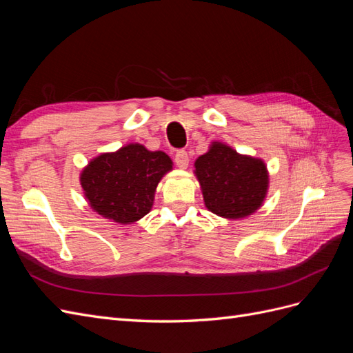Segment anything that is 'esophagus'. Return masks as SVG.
<instances>
[{"label": "esophagus", "mask_w": 353, "mask_h": 353, "mask_svg": "<svg viewBox=\"0 0 353 353\" xmlns=\"http://www.w3.org/2000/svg\"><path fill=\"white\" fill-rule=\"evenodd\" d=\"M188 162H190V159H188V154H187L185 150L176 152V154H175V163H176L178 168L185 169L188 166Z\"/></svg>", "instance_id": "34e87169"}]
</instances>
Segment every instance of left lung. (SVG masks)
Segmentation results:
<instances>
[{
	"mask_svg": "<svg viewBox=\"0 0 353 353\" xmlns=\"http://www.w3.org/2000/svg\"><path fill=\"white\" fill-rule=\"evenodd\" d=\"M194 175L205 206L225 219H241L258 210L268 193L270 175L262 159L240 154L232 147L213 141L197 157Z\"/></svg>",
	"mask_w": 353,
	"mask_h": 353,
	"instance_id": "8db88e82",
	"label": "left lung"
}]
</instances>
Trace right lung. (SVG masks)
<instances>
[{
	"label": "right lung",
	"instance_id": "obj_1",
	"mask_svg": "<svg viewBox=\"0 0 353 353\" xmlns=\"http://www.w3.org/2000/svg\"><path fill=\"white\" fill-rule=\"evenodd\" d=\"M172 165L166 153L131 143L94 157L79 179L94 212L117 223H134L152 210L157 184Z\"/></svg>",
	"mask_w": 353,
	"mask_h": 353
}]
</instances>
